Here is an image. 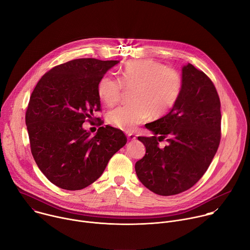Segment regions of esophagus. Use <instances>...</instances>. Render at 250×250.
Returning <instances> with one entry per match:
<instances>
[{
	"label": "esophagus",
	"mask_w": 250,
	"mask_h": 250,
	"mask_svg": "<svg viewBox=\"0 0 250 250\" xmlns=\"http://www.w3.org/2000/svg\"><path fill=\"white\" fill-rule=\"evenodd\" d=\"M127 139L128 140H134V139H136V136L133 133H128L127 134Z\"/></svg>",
	"instance_id": "34e87169"
}]
</instances>
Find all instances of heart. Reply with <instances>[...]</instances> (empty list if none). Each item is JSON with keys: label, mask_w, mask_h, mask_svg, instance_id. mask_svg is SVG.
<instances>
[{"label": "heart", "mask_w": 250, "mask_h": 250, "mask_svg": "<svg viewBox=\"0 0 250 250\" xmlns=\"http://www.w3.org/2000/svg\"><path fill=\"white\" fill-rule=\"evenodd\" d=\"M183 81L173 69L152 60H130L123 70L121 80L104 76L98 84V95L108 106L118 104L125 90H133L131 104L122 105L108 115L109 123L124 131H133L150 116L167 115L180 98Z\"/></svg>", "instance_id": "heart-1"}]
</instances>
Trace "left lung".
<instances>
[{
	"mask_svg": "<svg viewBox=\"0 0 250 250\" xmlns=\"http://www.w3.org/2000/svg\"><path fill=\"white\" fill-rule=\"evenodd\" d=\"M183 89L172 110L146 125L153 135L138 136L146 152L135 163L139 181L161 196L193 187L208 168L221 140V102L210 79L188 63L182 67ZM168 145L159 147L158 141Z\"/></svg>",
	"mask_w": 250,
	"mask_h": 250,
	"instance_id": "left-lung-1",
	"label": "left lung"
}]
</instances>
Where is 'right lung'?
<instances>
[{"mask_svg": "<svg viewBox=\"0 0 250 250\" xmlns=\"http://www.w3.org/2000/svg\"><path fill=\"white\" fill-rule=\"evenodd\" d=\"M119 62L81 58L60 64L42 77L30 96L25 124L31 153L44 176L61 189L91 185L126 144L121 129L101 126L91 136L82 125L100 111L99 81Z\"/></svg>", "mask_w": 250, "mask_h": 250, "instance_id": "1", "label": "right lung"}]
</instances>
